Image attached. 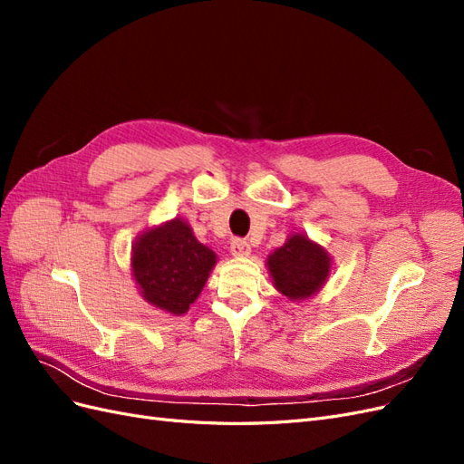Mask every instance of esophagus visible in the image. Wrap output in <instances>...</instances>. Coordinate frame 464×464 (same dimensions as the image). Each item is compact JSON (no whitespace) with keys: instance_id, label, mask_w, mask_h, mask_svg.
I'll list each match as a JSON object with an SVG mask.
<instances>
[{"instance_id":"34e87169","label":"esophagus","mask_w":464,"mask_h":464,"mask_svg":"<svg viewBox=\"0 0 464 464\" xmlns=\"http://www.w3.org/2000/svg\"><path fill=\"white\" fill-rule=\"evenodd\" d=\"M230 251L234 257H247L251 254V247L246 240H234L230 246Z\"/></svg>"}]
</instances>
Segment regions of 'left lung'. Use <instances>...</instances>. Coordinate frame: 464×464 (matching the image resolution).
Here are the masks:
<instances>
[{
    "label": "left lung",
    "instance_id": "left-lung-1",
    "mask_svg": "<svg viewBox=\"0 0 464 464\" xmlns=\"http://www.w3.org/2000/svg\"><path fill=\"white\" fill-rule=\"evenodd\" d=\"M265 265L273 286L283 296L290 302H304L325 286L333 269V257L307 234L294 232L266 257Z\"/></svg>",
    "mask_w": 464,
    "mask_h": 464
}]
</instances>
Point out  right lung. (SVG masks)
Masks as SVG:
<instances>
[{
    "label": "right lung",
    "instance_id": "obj_1",
    "mask_svg": "<svg viewBox=\"0 0 464 464\" xmlns=\"http://www.w3.org/2000/svg\"><path fill=\"white\" fill-rule=\"evenodd\" d=\"M217 254L195 237L186 220L145 228L131 246V275L141 298L160 312L188 314L199 298Z\"/></svg>",
    "mask_w": 464,
    "mask_h": 464
}]
</instances>
